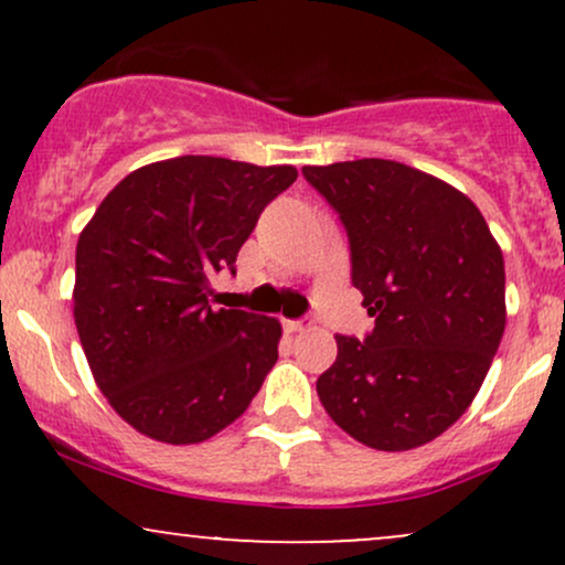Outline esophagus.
Instances as JSON below:
<instances>
[{
  "label": "esophagus",
  "mask_w": 565,
  "mask_h": 565,
  "mask_svg": "<svg viewBox=\"0 0 565 565\" xmlns=\"http://www.w3.org/2000/svg\"><path fill=\"white\" fill-rule=\"evenodd\" d=\"M302 329H305V321H289V319H284V332H287V334L302 332Z\"/></svg>",
  "instance_id": "obj_1"
}]
</instances>
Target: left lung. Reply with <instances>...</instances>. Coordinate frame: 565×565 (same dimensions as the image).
Returning <instances> with one entry per match:
<instances>
[{"mask_svg": "<svg viewBox=\"0 0 565 565\" xmlns=\"http://www.w3.org/2000/svg\"><path fill=\"white\" fill-rule=\"evenodd\" d=\"M350 244V281L374 329L337 334L316 382L329 417L380 451L451 427L476 398L504 332V260L478 206L387 159L302 167Z\"/></svg>", "mask_w": 565, "mask_h": 565, "instance_id": "obj_1", "label": "left lung"}]
</instances>
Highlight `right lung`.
<instances>
[{
    "instance_id": "obj_1",
    "label": "right lung",
    "mask_w": 565,
    "mask_h": 565,
    "mask_svg": "<svg viewBox=\"0 0 565 565\" xmlns=\"http://www.w3.org/2000/svg\"><path fill=\"white\" fill-rule=\"evenodd\" d=\"M295 167L178 157L129 172L76 244L74 321L93 377L125 423L199 444L238 419L278 359L281 323L212 308Z\"/></svg>"
}]
</instances>
